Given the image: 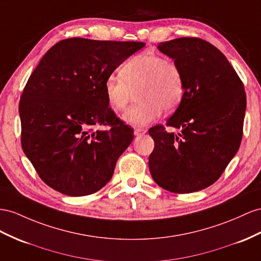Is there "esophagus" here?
I'll use <instances>...</instances> for the list:
<instances>
[{
	"instance_id": "obj_1",
	"label": "esophagus",
	"mask_w": 261,
	"mask_h": 261,
	"mask_svg": "<svg viewBox=\"0 0 261 261\" xmlns=\"http://www.w3.org/2000/svg\"><path fill=\"white\" fill-rule=\"evenodd\" d=\"M145 133H146V129H143V128H137L135 130V135L138 137H141V136L145 135Z\"/></svg>"
}]
</instances>
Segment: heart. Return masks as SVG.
Here are the masks:
<instances>
[{
  "label": "heart",
  "mask_w": 261,
  "mask_h": 261,
  "mask_svg": "<svg viewBox=\"0 0 261 261\" xmlns=\"http://www.w3.org/2000/svg\"><path fill=\"white\" fill-rule=\"evenodd\" d=\"M120 77L107 78L103 92L112 110L123 111L138 91L140 102L123 115L124 121L133 126L153 122L163 109L174 110L184 97L182 69L173 59L155 53H142L129 59L120 68Z\"/></svg>",
  "instance_id": "1"
}]
</instances>
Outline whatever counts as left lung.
I'll return each instance as SVG.
<instances>
[{
    "label": "left lung",
    "mask_w": 261,
    "mask_h": 261,
    "mask_svg": "<svg viewBox=\"0 0 261 261\" xmlns=\"http://www.w3.org/2000/svg\"><path fill=\"white\" fill-rule=\"evenodd\" d=\"M158 48L182 69L185 92L166 124L149 129L154 140L149 169L166 191L197 192L217 181L239 149L246 111L244 84L223 53L204 39L175 38ZM166 126L181 131L169 133Z\"/></svg>",
    "instance_id": "left-lung-1"
}]
</instances>
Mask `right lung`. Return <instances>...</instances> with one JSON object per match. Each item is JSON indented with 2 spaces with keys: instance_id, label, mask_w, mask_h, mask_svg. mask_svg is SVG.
<instances>
[{
  "instance_id": "right-lung-1",
  "label": "right lung",
  "mask_w": 261,
  "mask_h": 261,
  "mask_svg": "<svg viewBox=\"0 0 261 261\" xmlns=\"http://www.w3.org/2000/svg\"><path fill=\"white\" fill-rule=\"evenodd\" d=\"M142 42H58L32 72L19 100L22 149L49 188L85 196L108 183L133 129L113 111L105 80ZM105 126L106 129H103Z\"/></svg>"
}]
</instances>
